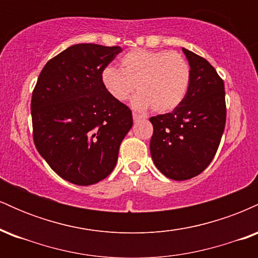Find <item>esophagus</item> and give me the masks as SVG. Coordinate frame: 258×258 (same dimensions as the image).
<instances>
[{
	"mask_svg": "<svg viewBox=\"0 0 258 258\" xmlns=\"http://www.w3.org/2000/svg\"><path fill=\"white\" fill-rule=\"evenodd\" d=\"M141 120H144V117L141 116V115L136 114V112H133V121H135V122H137V121H141Z\"/></svg>",
	"mask_w": 258,
	"mask_h": 258,
	"instance_id": "34e87169",
	"label": "esophagus"
}]
</instances>
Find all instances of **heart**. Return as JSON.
Masks as SVG:
<instances>
[{
	"mask_svg": "<svg viewBox=\"0 0 258 258\" xmlns=\"http://www.w3.org/2000/svg\"><path fill=\"white\" fill-rule=\"evenodd\" d=\"M190 65L177 52L133 49L120 59V70L105 67L100 81L109 96L125 102L137 88L132 100L137 110L150 106L154 112L166 114L174 110L190 85Z\"/></svg>",
	"mask_w": 258,
	"mask_h": 258,
	"instance_id": "b5f03b06",
	"label": "heart"
}]
</instances>
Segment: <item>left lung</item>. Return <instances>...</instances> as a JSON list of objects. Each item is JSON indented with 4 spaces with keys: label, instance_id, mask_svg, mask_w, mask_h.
I'll use <instances>...</instances> for the list:
<instances>
[{
    "label": "left lung",
    "instance_id": "8db88e82",
    "mask_svg": "<svg viewBox=\"0 0 258 258\" xmlns=\"http://www.w3.org/2000/svg\"><path fill=\"white\" fill-rule=\"evenodd\" d=\"M190 65L185 98L172 112L150 117V154L167 178L198 176L214 159L226 125L223 80L205 58L182 48Z\"/></svg>",
    "mask_w": 258,
    "mask_h": 258
}]
</instances>
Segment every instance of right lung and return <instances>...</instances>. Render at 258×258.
<instances>
[{
  "instance_id": "add662e5",
  "label": "right lung",
  "mask_w": 258,
  "mask_h": 258,
  "mask_svg": "<svg viewBox=\"0 0 258 258\" xmlns=\"http://www.w3.org/2000/svg\"><path fill=\"white\" fill-rule=\"evenodd\" d=\"M120 52L119 46H70L44 65L32 92L35 147L73 184L108 177L133 125L128 106L112 99L100 81L102 70Z\"/></svg>"
}]
</instances>
